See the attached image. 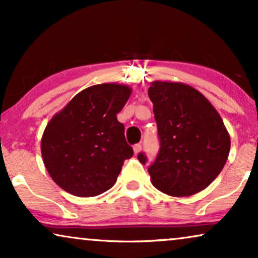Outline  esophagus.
Listing matches in <instances>:
<instances>
[{"mask_svg":"<svg viewBox=\"0 0 258 258\" xmlns=\"http://www.w3.org/2000/svg\"><path fill=\"white\" fill-rule=\"evenodd\" d=\"M141 150H142V144L137 143V144H135V146H134V151H135V154H139Z\"/></svg>","mask_w":258,"mask_h":258,"instance_id":"1","label":"esophagus"}]
</instances>
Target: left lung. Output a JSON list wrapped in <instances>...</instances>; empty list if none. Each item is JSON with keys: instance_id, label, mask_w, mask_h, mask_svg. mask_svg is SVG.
<instances>
[{"instance_id": "left-lung-1", "label": "left lung", "mask_w": 258, "mask_h": 258, "mask_svg": "<svg viewBox=\"0 0 258 258\" xmlns=\"http://www.w3.org/2000/svg\"><path fill=\"white\" fill-rule=\"evenodd\" d=\"M154 103L160 150L148 168L155 188L175 197L191 196L220 175L230 136L213 104L184 83L155 81L148 90ZM139 161L147 163L140 153Z\"/></svg>"}]
</instances>
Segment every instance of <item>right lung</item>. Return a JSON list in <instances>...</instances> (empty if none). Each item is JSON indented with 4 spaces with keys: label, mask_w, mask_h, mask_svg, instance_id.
<instances>
[{
    "label": "right lung",
    "mask_w": 258,
    "mask_h": 258,
    "mask_svg": "<svg viewBox=\"0 0 258 258\" xmlns=\"http://www.w3.org/2000/svg\"><path fill=\"white\" fill-rule=\"evenodd\" d=\"M128 86L103 83L76 95L45 126L41 153L49 175L67 192L93 197L116 183L124 160L134 155L117 116Z\"/></svg>",
    "instance_id": "right-lung-1"
}]
</instances>
